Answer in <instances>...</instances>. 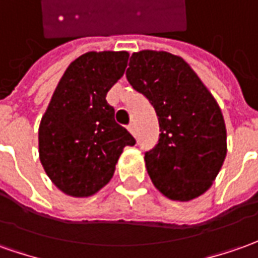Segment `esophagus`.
<instances>
[{
  "instance_id": "1",
  "label": "esophagus",
  "mask_w": 258,
  "mask_h": 258,
  "mask_svg": "<svg viewBox=\"0 0 258 258\" xmlns=\"http://www.w3.org/2000/svg\"><path fill=\"white\" fill-rule=\"evenodd\" d=\"M128 131H130V133H131V134H133V136H134V137L137 136L136 124H134V122H131V124H130V125H128Z\"/></svg>"
}]
</instances>
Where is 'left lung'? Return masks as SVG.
Instances as JSON below:
<instances>
[{
	"label": "left lung",
	"instance_id": "obj_1",
	"mask_svg": "<svg viewBox=\"0 0 258 258\" xmlns=\"http://www.w3.org/2000/svg\"><path fill=\"white\" fill-rule=\"evenodd\" d=\"M127 80L150 100L159 121L158 144L145 152L154 186L171 201L189 202L212 186L227 152L222 110L180 56L140 50Z\"/></svg>",
	"mask_w": 258,
	"mask_h": 258
}]
</instances>
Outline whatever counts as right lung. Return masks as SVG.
<instances>
[{
  "label": "right lung",
  "mask_w": 258,
  "mask_h": 258,
  "mask_svg": "<svg viewBox=\"0 0 258 258\" xmlns=\"http://www.w3.org/2000/svg\"><path fill=\"white\" fill-rule=\"evenodd\" d=\"M128 52H87L68 66L39 124V159L63 194L89 198L113 178L136 140L114 120L107 92L121 79Z\"/></svg>",
  "instance_id": "add662e5"
}]
</instances>
